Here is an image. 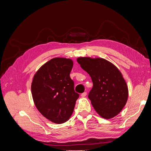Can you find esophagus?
I'll use <instances>...</instances> for the list:
<instances>
[{
  "label": "esophagus",
  "mask_w": 151,
  "mask_h": 151,
  "mask_svg": "<svg viewBox=\"0 0 151 151\" xmlns=\"http://www.w3.org/2000/svg\"><path fill=\"white\" fill-rule=\"evenodd\" d=\"M86 95H87V93H86V92H84V93H82L81 96L82 97H85Z\"/></svg>",
  "instance_id": "esophagus-1"
}]
</instances>
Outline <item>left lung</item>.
Masks as SVG:
<instances>
[{
    "label": "left lung",
    "mask_w": 151,
    "mask_h": 151,
    "mask_svg": "<svg viewBox=\"0 0 151 151\" xmlns=\"http://www.w3.org/2000/svg\"><path fill=\"white\" fill-rule=\"evenodd\" d=\"M77 61L92 79L93 87L88 98L96 111L105 119L116 116L125 106L129 95L120 71L101 58L79 57Z\"/></svg>",
    "instance_id": "1"
}]
</instances>
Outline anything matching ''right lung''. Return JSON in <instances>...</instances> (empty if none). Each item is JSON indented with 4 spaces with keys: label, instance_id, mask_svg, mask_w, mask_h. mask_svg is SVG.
Segmentation results:
<instances>
[{
    "label": "right lung",
    "instance_id": "1",
    "mask_svg": "<svg viewBox=\"0 0 151 151\" xmlns=\"http://www.w3.org/2000/svg\"><path fill=\"white\" fill-rule=\"evenodd\" d=\"M72 67L70 58H52L39 68L31 84L32 96L38 110L57 124L69 119L79 97L70 77Z\"/></svg>",
    "mask_w": 151,
    "mask_h": 151
}]
</instances>
